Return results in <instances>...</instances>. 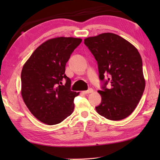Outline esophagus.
<instances>
[{"label": "esophagus", "instance_id": "1", "mask_svg": "<svg viewBox=\"0 0 160 160\" xmlns=\"http://www.w3.org/2000/svg\"><path fill=\"white\" fill-rule=\"evenodd\" d=\"M82 92H83L84 94H89V93L93 92V90H92V88H90V89H89V90H86V91H83Z\"/></svg>", "mask_w": 160, "mask_h": 160}]
</instances>
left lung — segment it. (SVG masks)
Listing matches in <instances>:
<instances>
[{
  "mask_svg": "<svg viewBox=\"0 0 160 160\" xmlns=\"http://www.w3.org/2000/svg\"><path fill=\"white\" fill-rule=\"evenodd\" d=\"M84 43L97 62L102 83V90L98 91L102 102L95 107L97 113L112 121L128 117L139 103L145 87L138 51L113 33L88 37Z\"/></svg>",
  "mask_w": 160,
  "mask_h": 160,
  "instance_id": "left-lung-1",
  "label": "left lung"
}]
</instances>
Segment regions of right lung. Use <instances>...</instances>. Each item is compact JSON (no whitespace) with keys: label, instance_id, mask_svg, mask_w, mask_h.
Returning a JSON list of instances; mask_svg holds the SVG:
<instances>
[{"label":"right lung","instance_id":"obj_1","mask_svg":"<svg viewBox=\"0 0 160 160\" xmlns=\"http://www.w3.org/2000/svg\"><path fill=\"white\" fill-rule=\"evenodd\" d=\"M82 39L58 37L35 50L21 72L22 97L38 120L48 125L63 121L73 112L75 97L71 80L65 74L66 65ZM65 80V85L62 84Z\"/></svg>","mask_w":160,"mask_h":160}]
</instances>
